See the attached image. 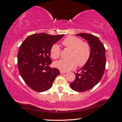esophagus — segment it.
Returning <instances> with one entry per match:
<instances>
[{"label": "esophagus", "mask_w": 122, "mask_h": 122, "mask_svg": "<svg viewBox=\"0 0 122 122\" xmlns=\"http://www.w3.org/2000/svg\"><path fill=\"white\" fill-rule=\"evenodd\" d=\"M60 73H61V74H65V73H66V71H61H61H60Z\"/></svg>", "instance_id": "34e87169"}]
</instances>
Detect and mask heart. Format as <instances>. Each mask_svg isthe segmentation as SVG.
<instances>
[{"label":"heart","instance_id":"obj_1","mask_svg":"<svg viewBox=\"0 0 122 122\" xmlns=\"http://www.w3.org/2000/svg\"><path fill=\"white\" fill-rule=\"evenodd\" d=\"M65 47L71 50L69 60H60L54 63L55 66L63 71L74 69L78 65L83 66L89 61L91 56V47L87 42H83L81 39L70 36L63 41ZM50 55L54 59H58L61 56V48L57 44H53L50 49Z\"/></svg>","mask_w":122,"mask_h":122}]
</instances>
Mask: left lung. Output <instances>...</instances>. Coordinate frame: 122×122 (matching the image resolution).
<instances>
[{
	"instance_id": "1",
	"label": "left lung",
	"mask_w": 122,
	"mask_h": 122,
	"mask_svg": "<svg viewBox=\"0 0 122 122\" xmlns=\"http://www.w3.org/2000/svg\"><path fill=\"white\" fill-rule=\"evenodd\" d=\"M76 35L87 40L91 50L89 61L78 72L75 73V80L70 83L74 91L83 92L93 88L102 79L105 70V48L96 36L87 33Z\"/></svg>"
}]
</instances>
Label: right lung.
<instances>
[{"label":"right lung","instance_id":"add662e5","mask_svg":"<svg viewBox=\"0 0 122 122\" xmlns=\"http://www.w3.org/2000/svg\"><path fill=\"white\" fill-rule=\"evenodd\" d=\"M64 35L36 34L28 36L20 46L17 55L19 72L25 83L34 91L42 92L51 88L60 72L51 68V46Z\"/></svg>","mask_w":122,"mask_h":122}]
</instances>
